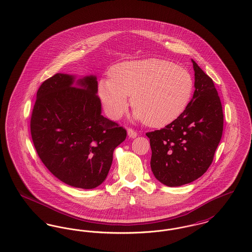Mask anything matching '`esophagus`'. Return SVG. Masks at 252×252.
<instances>
[{
  "instance_id": "esophagus-1",
  "label": "esophagus",
  "mask_w": 252,
  "mask_h": 252,
  "mask_svg": "<svg viewBox=\"0 0 252 252\" xmlns=\"http://www.w3.org/2000/svg\"><path fill=\"white\" fill-rule=\"evenodd\" d=\"M127 135L133 139V138H136L138 134H137V132L135 131V130H133L132 128H128V129H127Z\"/></svg>"
}]
</instances>
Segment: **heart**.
<instances>
[{
	"mask_svg": "<svg viewBox=\"0 0 252 252\" xmlns=\"http://www.w3.org/2000/svg\"><path fill=\"white\" fill-rule=\"evenodd\" d=\"M108 75L109 79H102L98 85V94L108 117L121 118L131 95L134 118L153 127L177 120L188 107L194 87L186 68L160 59L118 63Z\"/></svg>",
	"mask_w": 252,
	"mask_h": 252,
	"instance_id": "heart-1",
	"label": "heart"
}]
</instances>
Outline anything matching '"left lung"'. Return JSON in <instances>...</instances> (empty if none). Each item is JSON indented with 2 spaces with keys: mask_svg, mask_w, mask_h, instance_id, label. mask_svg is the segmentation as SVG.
Listing matches in <instances>:
<instances>
[{
  "mask_svg": "<svg viewBox=\"0 0 252 252\" xmlns=\"http://www.w3.org/2000/svg\"><path fill=\"white\" fill-rule=\"evenodd\" d=\"M195 91L185 111L165 127L147 132L157 180L177 187L200 178L213 162L224 115L213 79L192 60Z\"/></svg>",
  "mask_w": 252,
  "mask_h": 252,
  "instance_id": "8db88e82",
  "label": "left lung"
}]
</instances>
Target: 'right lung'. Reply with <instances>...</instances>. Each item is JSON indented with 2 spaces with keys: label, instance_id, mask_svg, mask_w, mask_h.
<instances>
[{
  "label": "right lung",
  "instance_id": "add662e5",
  "mask_svg": "<svg viewBox=\"0 0 252 252\" xmlns=\"http://www.w3.org/2000/svg\"><path fill=\"white\" fill-rule=\"evenodd\" d=\"M94 75L74 83L56 73L37 90L30 121L36 153L49 171L76 188L94 189L108 176L114 149L126 130L101 115Z\"/></svg>",
  "mask_w": 252,
  "mask_h": 252
}]
</instances>
